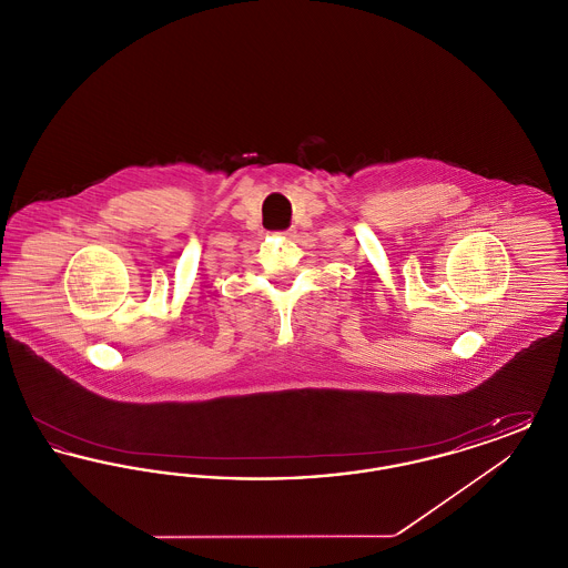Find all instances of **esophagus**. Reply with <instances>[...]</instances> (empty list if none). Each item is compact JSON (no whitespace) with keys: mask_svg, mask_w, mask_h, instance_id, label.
Here are the masks:
<instances>
[{"mask_svg":"<svg viewBox=\"0 0 568 568\" xmlns=\"http://www.w3.org/2000/svg\"><path fill=\"white\" fill-rule=\"evenodd\" d=\"M285 239H294L296 236V230L294 227H290V230H285V232H281Z\"/></svg>","mask_w":568,"mask_h":568,"instance_id":"esophagus-1","label":"esophagus"}]
</instances>
